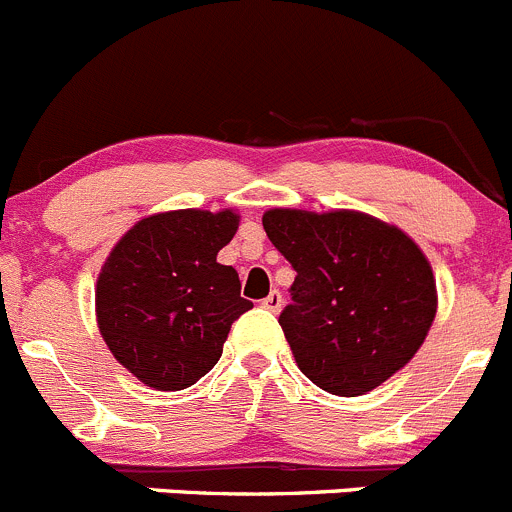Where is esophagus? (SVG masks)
Returning a JSON list of instances; mask_svg holds the SVG:
<instances>
[{
	"instance_id": "obj_1",
	"label": "esophagus",
	"mask_w": 512,
	"mask_h": 512,
	"mask_svg": "<svg viewBox=\"0 0 512 512\" xmlns=\"http://www.w3.org/2000/svg\"><path fill=\"white\" fill-rule=\"evenodd\" d=\"M260 305H262V308L272 310V313H278V310L283 308V295H280V290H272L267 298H262Z\"/></svg>"
}]
</instances>
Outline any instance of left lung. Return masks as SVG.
<instances>
[{"label":"left lung","mask_w":512,"mask_h":512,"mask_svg":"<svg viewBox=\"0 0 512 512\" xmlns=\"http://www.w3.org/2000/svg\"><path fill=\"white\" fill-rule=\"evenodd\" d=\"M262 227L295 270L280 326L315 386L361 396L409 364L437 313V288L407 234L346 209H270Z\"/></svg>","instance_id":"left-lung-1"}]
</instances>
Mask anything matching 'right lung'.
<instances>
[{
    "instance_id": "obj_1",
    "label": "right lung",
    "mask_w": 512,
    "mask_h": 512,
    "mask_svg": "<svg viewBox=\"0 0 512 512\" xmlns=\"http://www.w3.org/2000/svg\"><path fill=\"white\" fill-rule=\"evenodd\" d=\"M237 224L229 209L154 214L105 260L95 288L98 328L118 364L151 389L197 384L222 356L232 323L252 308L237 270L217 262Z\"/></svg>"
}]
</instances>
